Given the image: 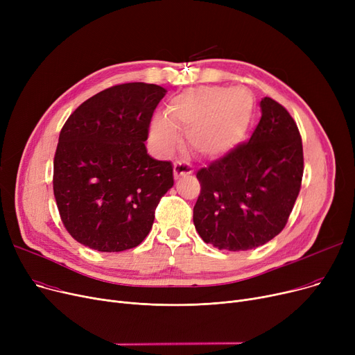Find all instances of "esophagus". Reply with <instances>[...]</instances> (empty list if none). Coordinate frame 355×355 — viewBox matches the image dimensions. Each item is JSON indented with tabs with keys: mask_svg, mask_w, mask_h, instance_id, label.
I'll list each match as a JSON object with an SVG mask.
<instances>
[{
	"mask_svg": "<svg viewBox=\"0 0 355 355\" xmlns=\"http://www.w3.org/2000/svg\"><path fill=\"white\" fill-rule=\"evenodd\" d=\"M193 174V166L187 161H175L174 162V177L180 178L182 175Z\"/></svg>",
	"mask_w": 355,
	"mask_h": 355,
	"instance_id": "esophagus-1",
	"label": "esophagus"
}]
</instances>
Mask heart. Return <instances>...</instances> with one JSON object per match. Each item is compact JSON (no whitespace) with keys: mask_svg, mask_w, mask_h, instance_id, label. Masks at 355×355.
Masks as SVG:
<instances>
[{"mask_svg":"<svg viewBox=\"0 0 355 355\" xmlns=\"http://www.w3.org/2000/svg\"><path fill=\"white\" fill-rule=\"evenodd\" d=\"M252 112L253 101L241 87L191 89L170 101L166 116L153 119L149 135L158 151L166 154L184 132L198 155L214 159L229 154L245 137Z\"/></svg>","mask_w":355,"mask_h":355,"instance_id":"1","label":"heart"}]
</instances>
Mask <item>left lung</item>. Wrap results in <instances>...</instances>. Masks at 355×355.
Wrapping results in <instances>:
<instances>
[{
  "label": "left lung",
  "mask_w": 355,
  "mask_h": 355,
  "mask_svg": "<svg viewBox=\"0 0 355 355\" xmlns=\"http://www.w3.org/2000/svg\"><path fill=\"white\" fill-rule=\"evenodd\" d=\"M259 125L248 144L201 168L194 226L206 243L230 252L256 249L281 233L301 190L304 151L289 112L260 101Z\"/></svg>",
  "instance_id": "obj_1"
}]
</instances>
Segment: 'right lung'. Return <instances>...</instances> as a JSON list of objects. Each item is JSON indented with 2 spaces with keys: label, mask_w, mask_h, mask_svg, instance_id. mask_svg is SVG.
I'll use <instances>...</instances> for the list:
<instances>
[{
  "label": "right lung",
  "mask_w": 355,
  "mask_h": 355,
  "mask_svg": "<svg viewBox=\"0 0 355 355\" xmlns=\"http://www.w3.org/2000/svg\"><path fill=\"white\" fill-rule=\"evenodd\" d=\"M165 93L142 82L112 86L83 102L62 128L53 191L79 243L122 252L151 230L159 198L174 185L173 164L154 159L144 144Z\"/></svg>",
  "instance_id": "right-lung-1"
}]
</instances>
